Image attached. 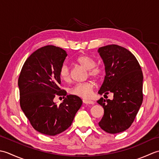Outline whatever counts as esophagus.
Returning <instances> with one entry per match:
<instances>
[{
    "label": "esophagus",
    "instance_id": "34e87169",
    "mask_svg": "<svg viewBox=\"0 0 159 159\" xmlns=\"http://www.w3.org/2000/svg\"><path fill=\"white\" fill-rule=\"evenodd\" d=\"M83 103L85 104H93L94 102L92 100H83Z\"/></svg>",
    "mask_w": 159,
    "mask_h": 159
}]
</instances>
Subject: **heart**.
Returning <instances> with one entry per match:
<instances>
[{
	"label": "heart",
	"instance_id": "1",
	"mask_svg": "<svg viewBox=\"0 0 159 159\" xmlns=\"http://www.w3.org/2000/svg\"><path fill=\"white\" fill-rule=\"evenodd\" d=\"M76 62L84 68L88 70V74L90 76L95 79H99L102 76L103 71L100 67L96 66V61L92 57L87 55H82L77 57ZM59 76L65 82L70 80V72L68 66L66 64L61 67L59 70ZM94 89V85L92 82L87 81L83 83L76 84L70 89V93L77 96L89 98L92 95Z\"/></svg>",
	"mask_w": 159,
	"mask_h": 159
}]
</instances>
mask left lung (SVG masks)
<instances>
[{
  "label": "left lung",
  "mask_w": 159,
  "mask_h": 159,
  "mask_svg": "<svg viewBox=\"0 0 159 159\" xmlns=\"http://www.w3.org/2000/svg\"><path fill=\"white\" fill-rule=\"evenodd\" d=\"M98 52L106 72L98 93H113L112 100L101 98L97 101L104 109L98 124L108 133H121L131 126L142 104V71L136 57L124 47L108 45L99 48Z\"/></svg>",
  "instance_id": "obj_1"
}]
</instances>
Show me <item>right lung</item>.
<instances>
[{"instance_id": "1", "label": "right lung", "mask_w": 159, "mask_h": 159, "mask_svg": "<svg viewBox=\"0 0 159 159\" xmlns=\"http://www.w3.org/2000/svg\"><path fill=\"white\" fill-rule=\"evenodd\" d=\"M67 55L59 47H42L26 60L19 76L21 109L33 128L46 135L67 129L83 103L79 96H66L59 87V70ZM55 95H63V102L54 103Z\"/></svg>"}]
</instances>
